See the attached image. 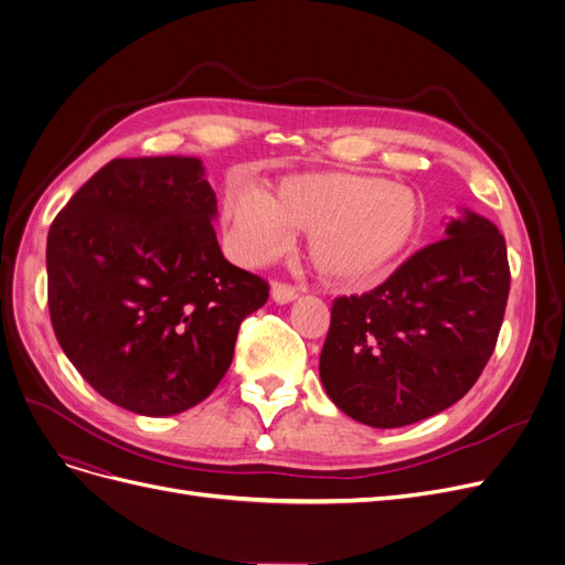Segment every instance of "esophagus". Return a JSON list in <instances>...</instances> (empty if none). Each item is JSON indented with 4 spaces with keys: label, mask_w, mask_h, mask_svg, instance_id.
Segmentation results:
<instances>
[{
    "label": "esophagus",
    "mask_w": 565,
    "mask_h": 565,
    "mask_svg": "<svg viewBox=\"0 0 565 565\" xmlns=\"http://www.w3.org/2000/svg\"><path fill=\"white\" fill-rule=\"evenodd\" d=\"M300 296V288L292 286V284H286V281H273V298L275 302L279 305H286V302H292Z\"/></svg>",
    "instance_id": "34e87169"
}]
</instances>
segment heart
<instances>
[{"instance_id": "b5f03b06", "label": "heart", "mask_w": 565, "mask_h": 565, "mask_svg": "<svg viewBox=\"0 0 565 565\" xmlns=\"http://www.w3.org/2000/svg\"><path fill=\"white\" fill-rule=\"evenodd\" d=\"M224 218L235 252L247 263L275 256L288 228L309 233V256L332 281L360 284L383 275L418 237L425 205L411 186L383 178L300 173L284 178L269 195L235 189Z\"/></svg>"}]
</instances>
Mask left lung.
<instances>
[{"mask_svg": "<svg viewBox=\"0 0 565 565\" xmlns=\"http://www.w3.org/2000/svg\"><path fill=\"white\" fill-rule=\"evenodd\" d=\"M508 292L505 237L466 212L374 290L334 298L321 351L330 399L379 429L452 406L497 349Z\"/></svg>", "mask_w": 565, "mask_h": 565, "instance_id": "1", "label": "left lung"}]
</instances>
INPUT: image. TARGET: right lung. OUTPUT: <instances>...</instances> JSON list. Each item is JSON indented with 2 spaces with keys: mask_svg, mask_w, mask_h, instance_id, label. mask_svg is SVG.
<instances>
[{
  "mask_svg": "<svg viewBox=\"0 0 565 565\" xmlns=\"http://www.w3.org/2000/svg\"><path fill=\"white\" fill-rule=\"evenodd\" d=\"M214 191L191 157L113 159L47 233V309L62 351L108 402L175 415L228 372L263 277L218 249Z\"/></svg>",
  "mask_w": 565,
  "mask_h": 565,
  "instance_id": "1",
  "label": "right lung"
}]
</instances>
